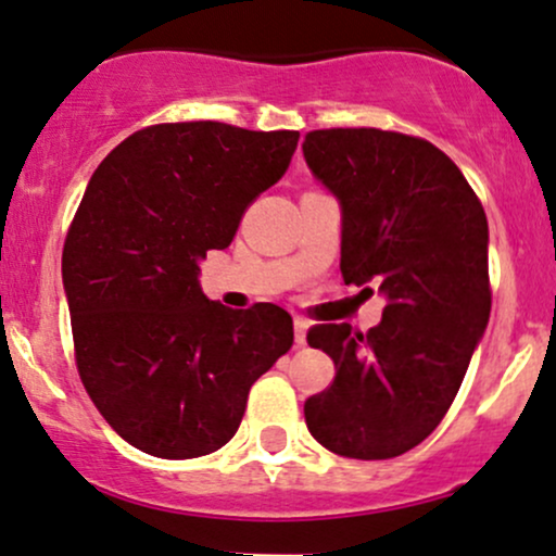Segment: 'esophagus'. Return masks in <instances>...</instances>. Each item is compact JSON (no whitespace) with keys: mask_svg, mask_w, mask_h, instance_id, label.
Wrapping results in <instances>:
<instances>
[{"mask_svg":"<svg viewBox=\"0 0 556 556\" xmlns=\"http://www.w3.org/2000/svg\"><path fill=\"white\" fill-rule=\"evenodd\" d=\"M307 330H309L307 317H294V339L299 346L307 344Z\"/></svg>","mask_w":556,"mask_h":556,"instance_id":"34e87169","label":"esophagus"}]
</instances>
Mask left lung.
I'll return each instance as SVG.
<instances>
[{"label":"left lung","instance_id":"8db88e82","mask_svg":"<svg viewBox=\"0 0 556 556\" xmlns=\"http://www.w3.org/2000/svg\"><path fill=\"white\" fill-rule=\"evenodd\" d=\"M302 152L341 207L344 283H376L386 299L367 336L349 323L309 330L336 378L304 402V420L341 457H399L452 407L489 326V220L459 167L430 141L330 128L307 134Z\"/></svg>","mask_w":556,"mask_h":556}]
</instances>
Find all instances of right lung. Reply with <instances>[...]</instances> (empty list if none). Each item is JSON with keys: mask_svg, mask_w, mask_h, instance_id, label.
I'll use <instances>...</instances> for the list:
<instances>
[{"mask_svg": "<svg viewBox=\"0 0 556 556\" xmlns=\"http://www.w3.org/2000/svg\"><path fill=\"white\" fill-rule=\"evenodd\" d=\"M296 130L165 123L102 160L62 249L78 372L104 420L162 459L217 452L249 389L294 344L278 304L204 296L199 262L289 170Z\"/></svg>", "mask_w": 556, "mask_h": 556, "instance_id": "add662e5", "label": "right lung"}]
</instances>
